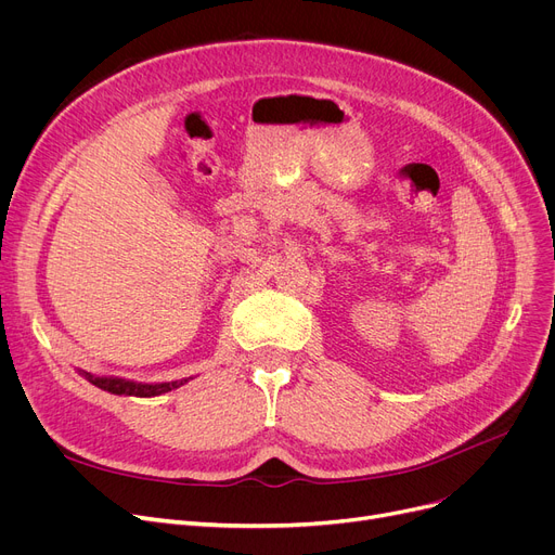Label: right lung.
Returning a JSON list of instances; mask_svg holds the SVG:
<instances>
[{
	"label": "right lung",
	"instance_id": "obj_1",
	"mask_svg": "<svg viewBox=\"0 0 555 555\" xmlns=\"http://www.w3.org/2000/svg\"><path fill=\"white\" fill-rule=\"evenodd\" d=\"M87 383L114 393V396H132V398H155L162 393H168L172 389H180L182 385H186L193 377H182V380H170V383H137V380H126V377L119 375H96L90 371L76 369Z\"/></svg>",
	"mask_w": 555,
	"mask_h": 555
}]
</instances>
